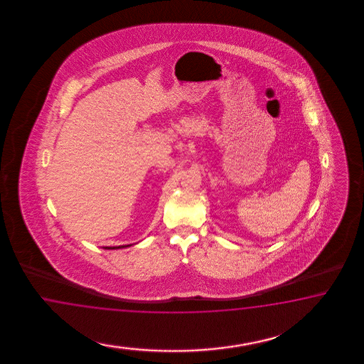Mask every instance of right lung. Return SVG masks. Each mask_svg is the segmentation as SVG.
Returning <instances> with one entry per match:
<instances>
[{"label": "right lung", "instance_id": "1", "mask_svg": "<svg viewBox=\"0 0 364 364\" xmlns=\"http://www.w3.org/2000/svg\"><path fill=\"white\" fill-rule=\"evenodd\" d=\"M131 245V244H129ZM129 245H119V247H105V250H119V248H125V247H129Z\"/></svg>", "mask_w": 364, "mask_h": 364}]
</instances>
